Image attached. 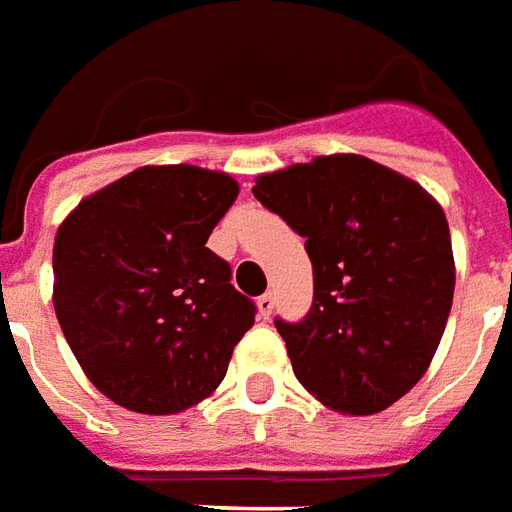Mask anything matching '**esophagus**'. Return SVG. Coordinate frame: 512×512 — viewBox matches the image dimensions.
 Masks as SVG:
<instances>
[{
  "label": "esophagus",
  "mask_w": 512,
  "mask_h": 512,
  "mask_svg": "<svg viewBox=\"0 0 512 512\" xmlns=\"http://www.w3.org/2000/svg\"><path fill=\"white\" fill-rule=\"evenodd\" d=\"M275 308V297L270 292H264L262 297H256V311H259V320H270Z\"/></svg>",
  "instance_id": "obj_1"
}]
</instances>
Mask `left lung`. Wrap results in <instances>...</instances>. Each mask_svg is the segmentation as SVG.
<instances>
[{
  "instance_id": "1",
  "label": "left lung",
  "mask_w": 512,
  "mask_h": 512,
  "mask_svg": "<svg viewBox=\"0 0 512 512\" xmlns=\"http://www.w3.org/2000/svg\"><path fill=\"white\" fill-rule=\"evenodd\" d=\"M253 195L306 237L314 267L306 320H275L297 380L331 411H386L419 383L447 328L455 256L441 204L361 154L262 173Z\"/></svg>"
}]
</instances>
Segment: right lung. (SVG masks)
<instances>
[{"label": "right lung", "instance_id": "obj_1", "mask_svg": "<svg viewBox=\"0 0 512 512\" xmlns=\"http://www.w3.org/2000/svg\"><path fill=\"white\" fill-rule=\"evenodd\" d=\"M234 176L146 165L82 198L54 237V314L82 372L115 405L181 413L226 378L256 306L206 248Z\"/></svg>", "mask_w": 512, "mask_h": 512}]
</instances>
